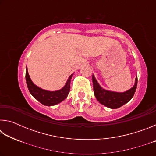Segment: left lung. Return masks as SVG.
I'll list each match as a JSON object with an SVG mask.
<instances>
[{
	"instance_id": "8db88e82",
	"label": "left lung",
	"mask_w": 156,
	"mask_h": 156,
	"mask_svg": "<svg viewBox=\"0 0 156 156\" xmlns=\"http://www.w3.org/2000/svg\"><path fill=\"white\" fill-rule=\"evenodd\" d=\"M92 81L95 96L100 103L111 109H118L128 102L133 98L136 90L138 77L136 78L135 84L133 87L125 92H115L102 88L94 75L92 76Z\"/></svg>"
}]
</instances>
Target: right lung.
I'll list each match as a JSON object with an SVG mask.
<instances>
[{
  "mask_svg": "<svg viewBox=\"0 0 156 156\" xmlns=\"http://www.w3.org/2000/svg\"><path fill=\"white\" fill-rule=\"evenodd\" d=\"M73 74L69 77L65 85L61 89L54 91L44 90L34 84L29 76L27 67L25 78L29 91L34 98L45 106H53L61 102L67 97L70 91V82Z\"/></svg>",
  "mask_w": 156,
  "mask_h": 156,
  "instance_id": "1",
  "label": "right lung"
}]
</instances>
